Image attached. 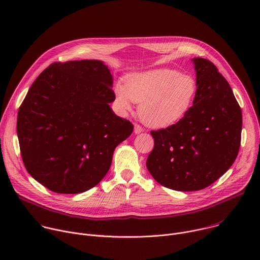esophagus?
Returning a JSON list of instances; mask_svg holds the SVG:
<instances>
[{
    "mask_svg": "<svg viewBox=\"0 0 260 260\" xmlns=\"http://www.w3.org/2000/svg\"><path fill=\"white\" fill-rule=\"evenodd\" d=\"M143 132V128H142V126H140L139 124H135V127H134V133L136 134V135H139V134H141Z\"/></svg>",
    "mask_w": 260,
    "mask_h": 260,
    "instance_id": "34e87169",
    "label": "esophagus"
}]
</instances>
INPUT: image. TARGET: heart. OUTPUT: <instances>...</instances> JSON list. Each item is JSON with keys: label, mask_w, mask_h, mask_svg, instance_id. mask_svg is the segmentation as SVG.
<instances>
[{"label": "heart", "mask_w": 260, "mask_h": 260, "mask_svg": "<svg viewBox=\"0 0 260 260\" xmlns=\"http://www.w3.org/2000/svg\"><path fill=\"white\" fill-rule=\"evenodd\" d=\"M115 104L122 112H131L140 104L139 115L151 127H168L180 121L193 105L198 93L196 79L169 68L129 73L124 84L113 86Z\"/></svg>", "instance_id": "obj_1"}]
</instances>
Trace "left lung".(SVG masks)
I'll list each match as a JSON object with an SVG mask.
<instances>
[{"instance_id": "8db88e82", "label": "left lung", "mask_w": 260, "mask_h": 260, "mask_svg": "<svg viewBox=\"0 0 260 260\" xmlns=\"http://www.w3.org/2000/svg\"><path fill=\"white\" fill-rule=\"evenodd\" d=\"M198 93L189 112L176 124L152 131L154 148L147 169L165 187L204 189L237 158L242 111L226 79L210 60L194 57Z\"/></svg>"}]
</instances>
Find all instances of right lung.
<instances>
[{"mask_svg":"<svg viewBox=\"0 0 260 260\" xmlns=\"http://www.w3.org/2000/svg\"><path fill=\"white\" fill-rule=\"evenodd\" d=\"M113 76L98 59L53 62L29 87L17 115L28 174L56 193L89 190L108 173L134 125L117 116Z\"/></svg>","mask_w":260,"mask_h":260,"instance_id":"1","label":"right lung"}]
</instances>
